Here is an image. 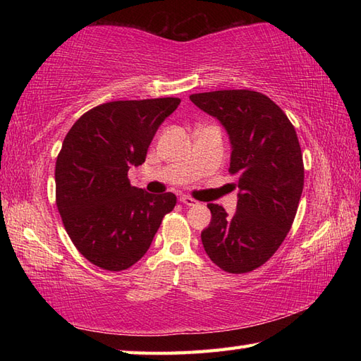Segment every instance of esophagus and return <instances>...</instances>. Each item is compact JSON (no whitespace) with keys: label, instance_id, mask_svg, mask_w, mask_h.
Segmentation results:
<instances>
[{"label":"esophagus","instance_id":"34e87169","mask_svg":"<svg viewBox=\"0 0 361 361\" xmlns=\"http://www.w3.org/2000/svg\"><path fill=\"white\" fill-rule=\"evenodd\" d=\"M180 202L183 203V204H186V206H195L198 202L197 200H194L192 197H189V195H183V197H180Z\"/></svg>","mask_w":361,"mask_h":361}]
</instances>
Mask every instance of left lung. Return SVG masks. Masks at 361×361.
<instances>
[{
    "instance_id": "obj_1",
    "label": "left lung",
    "mask_w": 361,
    "mask_h": 361,
    "mask_svg": "<svg viewBox=\"0 0 361 361\" xmlns=\"http://www.w3.org/2000/svg\"><path fill=\"white\" fill-rule=\"evenodd\" d=\"M229 136V172L237 180L234 216L209 203L202 231L206 255L228 273L252 271L270 259L293 224L304 188L301 145L295 127L270 97L250 90L190 94Z\"/></svg>"
}]
</instances>
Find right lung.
Instances as JSON below:
<instances>
[{"label":"right lung","instance_id":"add662e5","mask_svg":"<svg viewBox=\"0 0 361 361\" xmlns=\"http://www.w3.org/2000/svg\"><path fill=\"white\" fill-rule=\"evenodd\" d=\"M178 97L114 101L75 121L56 163V203L68 235L91 264L109 271L140 260L167 212L172 192L130 185L128 169L145 161L158 127Z\"/></svg>","mask_w":361,"mask_h":361}]
</instances>
